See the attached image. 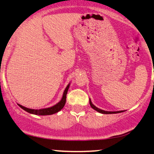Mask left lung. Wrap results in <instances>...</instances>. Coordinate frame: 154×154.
<instances>
[{
    "instance_id": "obj_1",
    "label": "left lung",
    "mask_w": 154,
    "mask_h": 154,
    "mask_svg": "<svg viewBox=\"0 0 154 154\" xmlns=\"http://www.w3.org/2000/svg\"><path fill=\"white\" fill-rule=\"evenodd\" d=\"M90 106L92 107V109H94V110L97 111L99 113H104V114H112V113H121V112H123V111H104V110H102V109H100L97 108V107H96L94 105L92 104V101L90 100Z\"/></svg>"
}]
</instances>
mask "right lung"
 <instances>
[{"instance_id": "add662e5", "label": "right lung", "mask_w": 154, "mask_h": 154, "mask_svg": "<svg viewBox=\"0 0 154 154\" xmlns=\"http://www.w3.org/2000/svg\"><path fill=\"white\" fill-rule=\"evenodd\" d=\"M70 84L71 83H69L68 85H67L66 88H65L64 91L63 92V95H62V99H61V100L52 106L48 107V108L41 109H29L27 108V107H25L21 104H17L19 105V106H20L22 109H24V110L26 111V112L31 113V114L38 115V116H47V115L54 114V113L59 112V111H60L61 109H62L63 107L64 106L65 103H66V94H67V92H68L69 86H70Z\"/></svg>"}]
</instances>
